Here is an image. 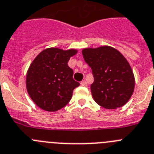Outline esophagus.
I'll list each match as a JSON object with an SVG mask.
<instances>
[{"label":"esophagus","mask_w":154,"mask_h":154,"mask_svg":"<svg viewBox=\"0 0 154 154\" xmlns=\"http://www.w3.org/2000/svg\"><path fill=\"white\" fill-rule=\"evenodd\" d=\"M80 84H81V85L82 86H87V83L86 82L85 80H82V81H81V82H80Z\"/></svg>","instance_id":"obj_1"}]
</instances>
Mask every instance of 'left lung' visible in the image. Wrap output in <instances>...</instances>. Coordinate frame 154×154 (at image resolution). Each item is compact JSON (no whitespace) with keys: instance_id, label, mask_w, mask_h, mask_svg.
Returning a JSON list of instances; mask_svg holds the SVG:
<instances>
[{"instance_id":"left-lung-1","label":"left lung","mask_w":154,"mask_h":154,"mask_svg":"<svg viewBox=\"0 0 154 154\" xmlns=\"http://www.w3.org/2000/svg\"><path fill=\"white\" fill-rule=\"evenodd\" d=\"M84 60L94 75L91 94L105 109H117L128 102L135 86L131 65L120 51L110 46L82 50Z\"/></svg>"}]
</instances>
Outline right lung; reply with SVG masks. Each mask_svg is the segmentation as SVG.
I'll use <instances>...</instances> for the list:
<instances>
[{"label":"right lung","mask_w":154,"mask_h":154,"mask_svg":"<svg viewBox=\"0 0 154 154\" xmlns=\"http://www.w3.org/2000/svg\"><path fill=\"white\" fill-rule=\"evenodd\" d=\"M77 52L76 49L47 48L30 63L26 87L30 97L41 109L54 112L69 103L73 91L80 84L73 79L74 71L67 63Z\"/></svg>","instance_id":"add662e5"}]
</instances>
